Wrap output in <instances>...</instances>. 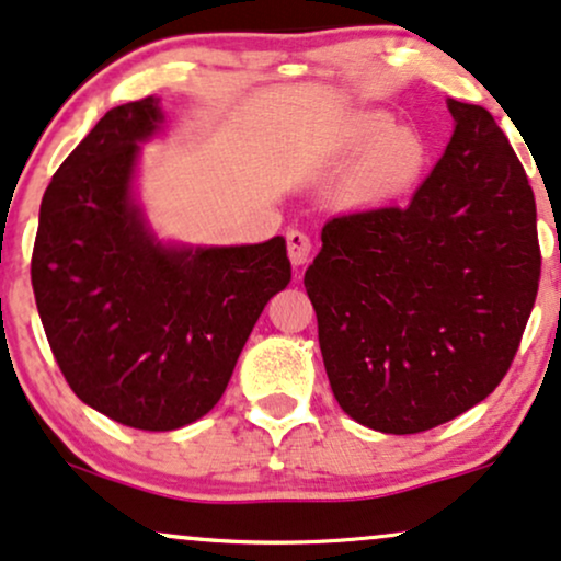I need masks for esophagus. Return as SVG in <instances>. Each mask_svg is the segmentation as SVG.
<instances>
[{"instance_id": "obj_1", "label": "esophagus", "mask_w": 561, "mask_h": 561, "mask_svg": "<svg viewBox=\"0 0 561 561\" xmlns=\"http://www.w3.org/2000/svg\"><path fill=\"white\" fill-rule=\"evenodd\" d=\"M310 248H313V242L302 229H287V253H289V261H293V266H302V263H308V255H310Z\"/></svg>"}]
</instances>
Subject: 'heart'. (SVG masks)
Listing matches in <instances>:
<instances>
[{
  "label": "heart",
  "mask_w": 561,
  "mask_h": 561,
  "mask_svg": "<svg viewBox=\"0 0 561 561\" xmlns=\"http://www.w3.org/2000/svg\"><path fill=\"white\" fill-rule=\"evenodd\" d=\"M363 151L345 180V198L374 206L397 198L417 180L426 161V148L417 133L394 127L389 114L363 112L342 135V151Z\"/></svg>",
  "instance_id": "b5f03b06"
}]
</instances>
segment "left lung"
<instances>
[{
    "mask_svg": "<svg viewBox=\"0 0 561 561\" xmlns=\"http://www.w3.org/2000/svg\"><path fill=\"white\" fill-rule=\"evenodd\" d=\"M455 133L408 206L334 216L306 293L340 408L381 434L462 415L515 360L541 279L536 198L483 106L449 99Z\"/></svg>",
    "mask_w": 561,
    "mask_h": 561,
    "instance_id": "8db88e82",
    "label": "left lung"
}]
</instances>
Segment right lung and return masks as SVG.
Segmentation results:
<instances>
[{
  "label": "right lung",
  "mask_w": 561,
  "mask_h": 561,
  "mask_svg": "<svg viewBox=\"0 0 561 561\" xmlns=\"http://www.w3.org/2000/svg\"><path fill=\"white\" fill-rule=\"evenodd\" d=\"M159 99L114 106L62 161L38 214L31 282L70 389L123 426L174 431L225 394L261 310L289 285L285 238L172 248L133 204Z\"/></svg>",
  "instance_id": "obj_1"
}]
</instances>
